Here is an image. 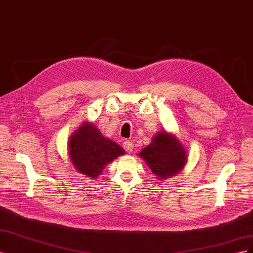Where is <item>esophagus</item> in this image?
Wrapping results in <instances>:
<instances>
[{"label":"esophagus","mask_w":253,"mask_h":253,"mask_svg":"<svg viewBox=\"0 0 253 253\" xmlns=\"http://www.w3.org/2000/svg\"><path fill=\"white\" fill-rule=\"evenodd\" d=\"M124 148H125V150L126 151V152H128V153H131L132 151H133V149H134V144L129 141V140H126L125 142H124Z\"/></svg>","instance_id":"34e87169"}]
</instances>
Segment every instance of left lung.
<instances>
[{
  "mask_svg": "<svg viewBox=\"0 0 253 253\" xmlns=\"http://www.w3.org/2000/svg\"><path fill=\"white\" fill-rule=\"evenodd\" d=\"M157 179H167L178 174L187 164V152L176 136L158 132L152 142L139 154Z\"/></svg>",
  "mask_w": 253,
  "mask_h": 253,
  "instance_id": "1",
  "label": "left lung"
}]
</instances>
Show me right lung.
<instances>
[{
  "mask_svg": "<svg viewBox=\"0 0 253 253\" xmlns=\"http://www.w3.org/2000/svg\"><path fill=\"white\" fill-rule=\"evenodd\" d=\"M68 154L76 170L95 179L106 165L124 155L125 150L102 136L94 124L83 122L68 140Z\"/></svg>",
  "mask_w": 253,
  "mask_h": 253,
  "instance_id": "1",
  "label": "right lung"
}]
</instances>
